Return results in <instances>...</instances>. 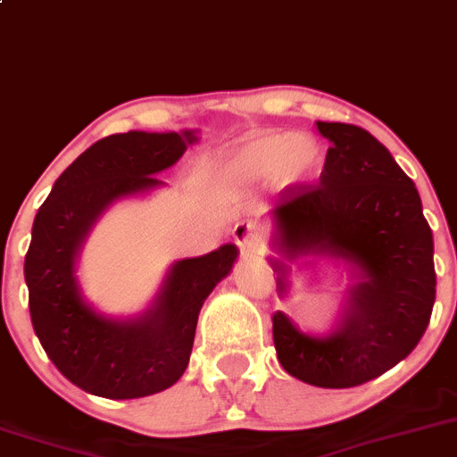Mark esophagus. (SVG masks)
I'll list each match as a JSON object with an SVG mask.
<instances>
[{
  "mask_svg": "<svg viewBox=\"0 0 457 457\" xmlns=\"http://www.w3.org/2000/svg\"><path fill=\"white\" fill-rule=\"evenodd\" d=\"M232 238L238 245V250H241L243 254H247V252L254 247V238H256L254 225H252L250 220H238L232 229Z\"/></svg>",
  "mask_w": 457,
  "mask_h": 457,
  "instance_id": "34e87169",
  "label": "esophagus"
}]
</instances>
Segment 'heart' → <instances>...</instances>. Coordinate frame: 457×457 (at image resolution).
Segmentation results:
<instances>
[{
    "instance_id": "1",
    "label": "heart",
    "mask_w": 457,
    "mask_h": 457,
    "mask_svg": "<svg viewBox=\"0 0 457 457\" xmlns=\"http://www.w3.org/2000/svg\"><path fill=\"white\" fill-rule=\"evenodd\" d=\"M323 147L308 131H265L243 140L216 161V174L229 185H259L272 179L277 187H299L317 179Z\"/></svg>"
}]
</instances>
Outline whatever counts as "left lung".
Wrapping results in <instances>:
<instances>
[{
    "label": "left lung",
    "mask_w": 457,
    "mask_h": 457,
    "mask_svg": "<svg viewBox=\"0 0 457 457\" xmlns=\"http://www.w3.org/2000/svg\"><path fill=\"white\" fill-rule=\"evenodd\" d=\"M330 140L317 185L292 189L270 212L277 290L290 292V261L344 265L351 277L326 335L305 332L278 310L277 357L292 378L351 388L400 364L418 346L436 301L433 234L415 183L375 136L317 120Z\"/></svg>",
    "instance_id": "8db88e82"
}]
</instances>
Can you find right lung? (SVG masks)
<instances>
[{
    "mask_svg": "<svg viewBox=\"0 0 457 457\" xmlns=\"http://www.w3.org/2000/svg\"><path fill=\"white\" fill-rule=\"evenodd\" d=\"M196 131H127L97 140L53 185L33 220L24 261L29 310L48 360L82 391L136 400L174 386L189 364L198 312L238 256L234 243L174 261L152 303L111 317L84 296L78 259L100 216L118 201L165 187L158 174L180 161Z\"/></svg>",
    "mask_w": 457,
    "mask_h": 457,
    "instance_id": "add662e5",
    "label": "right lung"
}]
</instances>
